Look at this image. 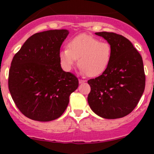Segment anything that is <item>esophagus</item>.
I'll list each match as a JSON object with an SVG mask.
<instances>
[{
	"label": "esophagus",
	"mask_w": 154,
	"mask_h": 154,
	"mask_svg": "<svg viewBox=\"0 0 154 154\" xmlns=\"http://www.w3.org/2000/svg\"><path fill=\"white\" fill-rule=\"evenodd\" d=\"M84 82H86V80H81V79H80V80H79V83H84Z\"/></svg>",
	"instance_id": "34e87169"
}]
</instances>
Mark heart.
Returning <instances> with one entry per match:
<instances>
[{
	"instance_id": "heart-1",
	"label": "heart",
	"mask_w": 154,
	"mask_h": 154,
	"mask_svg": "<svg viewBox=\"0 0 154 154\" xmlns=\"http://www.w3.org/2000/svg\"><path fill=\"white\" fill-rule=\"evenodd\" d=\"M111 55L109 43L100 42L87 34H80L68 42V48L60 51L59 57L66 71H70L79 59L78 66L81 72L94 77L104 72L109 64Z\"/></svg>"
}]
</instances>
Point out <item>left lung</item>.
<instances>
[{
  "instance_id": "8db88e82",
  "label": "left lung",
  "mask_w": 154,
  "mask_h": 154,
  "mask_svg": "<svg viewBox=\"0 0 154 154\" xmlns=\"http://www.w3.org/2000/svg\"><path fill=\"white\" fill-rule=\"evenodd\" d=\"M110 45L109 64L99 77L88 80L90 108L107 119L125 117L137 106L145 87L142 56L130 40L115 32H99Z\"/></svg>"
}]
</instances>
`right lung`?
<instances>
[{
	"mask_svg": "<svg viewBox=\"0 0 154 154\" xmlns=\"http://www.w3.org/2000/svg\"><path fill=\"white\" fill-rule=\"evenodd\" d=\"M68 33L67 29H51L33 34L12 59L9 90L20 112L32 120L60 117L79 86L77 77L60 65V47Z\"/></svg>",
	"mask_w": 154,
	"mask_h": 154,
	"instance_id": "add662e5",
	"label": "right lung"
}]
</instances>
